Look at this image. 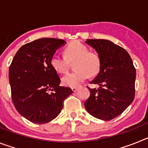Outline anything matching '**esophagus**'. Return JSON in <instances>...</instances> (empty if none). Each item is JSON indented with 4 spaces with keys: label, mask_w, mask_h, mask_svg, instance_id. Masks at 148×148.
<instances>
[{
    "label": "esophagus",
    "mask_w": 148,
    "mask_h": 148,
    "mask_svg": "<svg viewBox=\"0 0 148 148\" xmlns=\"http://www.w3.org/2000/svg\"><path fill=\"white\" fill-rule=\"evenodd\" d=\"M78 90V87H73V88H72V90H73V92H76Z\"/></svg>",
    "instance_id": "34e87169"
}]
</instances>
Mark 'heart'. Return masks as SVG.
Returning a JSON list of instances; mask_svg holds the SVG:
<instances>
[{"label": "heart", "instance_id": "obj_1", "mask_svg": "<svg viewBox=\"0 0 148 148\" xmlns=\"http://www.w3.org/2000/svg\"><path fill=\"white\" fill-rule=\"evenodd\" d=\"M74 63L75 71L68 73L63 77L64 86L77 87L85 81L88 75L93 76L98 74L101 67L99 55L92 52L80 41H73L64 49V56L55 54L50 60L51 66L59 73H66L69 70L70 63Z\"/></svg>", "mask_w": 148, "mask_h": 148}]
</instances>
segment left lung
Wrapping results in <instances>:
<instances>
[{
    "label": "left lung",
    "instance_id": "left-lung-1",
    "mask_svg": "<svg viewBox=\"0 0 148 148\" xmlns=\"http://www.w3.org/2000/svg\"><path fill=\"white\" fill-rule=\"evenodd\" d=\"M101 59L99 73L90 84L91 89L84 107L91 116L109 121L124 112L135 96L136 69L130 55L124 48L104 39H87Z\"/></svg>",
    "mask_w": 148,
    "mask_h": 148
}]
</instances>
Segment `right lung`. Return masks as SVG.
Returning a JSON list of instances; mask_svg holds the SVG:
<instances>
[{
  "mask_svg": "<svg viewBox=\"0 0 148 148\" xmlns=\"http://www.w3.org/2000/svg\"><path fill=\"white\" fill-rule=\"evenodd\" d=\"M64 44L62 39L35 40L22 46L10 64L9 79L13 104L32 122L41 125L54 119L65 99L73 93L70 87L59 86V76L50 64L56 49Z\"/></svg>",
  "mask_w": 148,
  "mask_h": 148,
  "instance_id": "right-lung-1",
  "label": "right lung"
}]
</instances>
